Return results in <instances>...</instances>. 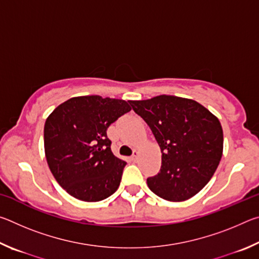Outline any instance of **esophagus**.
<instances>
[{
	"label": "esophagus",
	"mask_w": 259,
	"mask_h": 259,
	"mask_svg": "<svg viewBox=\"0 0 259 259\" xmlns=\"http://www.w3.org/2000/svg\"><path fill=\"white\" fill-rule=\"evenodd\" d=\"M138 157H139V152L138 151H134V154H133V156H131V161H134V162H136L138 160Z\"/></svg>",
	"instance_id": "34e87169"
}]
</instances>
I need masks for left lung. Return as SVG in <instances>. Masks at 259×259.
Returning <instances> with one entry per match:
<instances>
[{
    "label": "left lung",
    "mask_w": 259,
    "mask_h": 259,
    "mask_svg": "<svg viewBox=\"0 0 259 259\" xmlns=\"http://www.w3.org/2000/svg\"><path fill=\"white\" fill-rule=\"evenodd\" d=\"M150 126L161 148L160 172L147 178L160 198L182 202L202 190L216 171L223 155L221 122L193 99L161 95L129 100Z\"/></svg>",
    "instance_id": "obj_1"
}]
</instances>
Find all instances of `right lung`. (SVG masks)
Returning <instances> with one entry per match:
<instances>
[{
    "mask_svg": "<svg viewBox=\"0 0 259 259\" xmlns=\"http://www.w3.org/2000/svg\"><path fill=\"white\" fill-rule=\"evenodd\" d=\"M131 111L122 99L73 97L54 109L45 124L48 165L69 195L97 202L119 188L126 162L111 151L106 130Z\"/></svg>",
    "mask_w": 259,
    "mask_h": 259,
    "instance_id": "1",
    "label": "right lung"
}]
</instances>
